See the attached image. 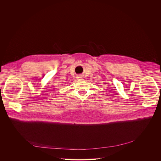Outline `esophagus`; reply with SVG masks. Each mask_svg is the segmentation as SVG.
<instances>
[{"instance_id":"esophagus-1","label":"esophagus","mask_w":161,"mask_h":161,"mask_svg":"<svg viewBox=\"0 0 161 161\" xmlns=\"http://www.w3.org/2000/svg\"><path fill=\"white\" fill-rule=\"evenodd\" d=\"M78 78H81V76H78Z\"/></svg>"}]
</instances>
